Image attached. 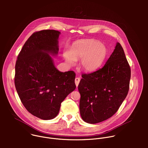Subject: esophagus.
<instances>
[{
	"mask_svg": "<svg viewBox=\"0 0 148 148\" xmlns=\"http://www.w3.org/2000/svg\"><path fill=\"white\" fill-rule=\"evenodd\" d=\"M80 81V78H78V77H77L75 78V85H76V87H77L78 84H79V82Z\"/></svg>",
	"mask_w": 148,
	"mask_h": 148,
	"instance_id": "1",
	"label": "esophagus"
}]
</instances>
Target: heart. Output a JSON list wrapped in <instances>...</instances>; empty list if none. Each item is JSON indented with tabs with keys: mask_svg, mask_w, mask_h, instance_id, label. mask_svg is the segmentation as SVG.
<instances>
[{
	"mask_svg": "<svg viewBox=\"0 0 148 148\" xmlns=\"http://www.w3.org/2000/svg\"><path fill=\"white\" fill-rule=\"evenodd\" d=\"M107 55V49L102 43L94 40L78 41L73 45L69 51H64L63 57L69 67L75 65L81 59L80 66L87 72L97 70Z\"/></svg>",
	"mask_w": 148,
	"mask_h": 148,
	"instance_id": "1",
	"label": "heart"
}]
</instances>
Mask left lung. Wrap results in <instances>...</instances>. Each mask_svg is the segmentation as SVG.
Here are the masks:
<instances>
[{
  "mask_svg": "<svg viewBox=\"0 0 148 148\" xmlns=\"http://www.w3.org/2000/svg\"><path fill=\"white\" fill-rule=\"evenodd\" d=\"M78 89L79 112L84 121L94 124L114 115L128 94L131 69L119 43L104 66L82 75Z\"/></svg>",
  "mask_w": 148,
  "mask_h": 148,
  "instance_id": "left-lung-1",
  "label": "left lung"
}]
</instances>
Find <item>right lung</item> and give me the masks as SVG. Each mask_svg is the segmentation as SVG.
Instances as JSON below:
<instances>
[{"mask_svg": "<svg viewBox=\"0 0 148 148\" xmlns=\"http://www.w3.org/2000/svg\"><path fill=\"white\" fill-rule=\"evenodd\" d=\"M60 34L55 30L34 33L15 66L14 84L21 101L30 114L43 120L56 117L61 102L76 88L75 73L60 71L51 56L58 53Z\"/></svg>", "mask_w": 148, "mask_h": 148, "instance_id": "add662e5", "label": "right lung"}]
</instances>
